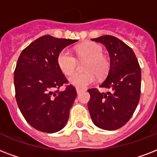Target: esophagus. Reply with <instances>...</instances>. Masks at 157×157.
<instances>
[{
    "instance_id": "34e87169",
    "label": "esophagus",
    "mask_w": 157,
    "mask_h": 157,
    "mask_svg": "<svg viewBox=\"0 0 157 157\" xmlns=\"http://www.w3.org/2000/svg\"><path fill=\"white\" fill-rule=\"evenodd\" d=\"M76 92H77V93H78V94H79L80 92H82V90H81V89H79V88H76Z\"/></svg>"
}]
</instances>
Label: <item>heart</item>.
Wrapping results in <instances>:
<instances>
[{
    "label": "heart",
    "instance_id": "heart-1",
    "mask_svg": "<svg viewBox=\"0 0 157 157\" xmlns=\"http://www.w3.org/2000/svg\"><path fill=\"white\" fill-rule=\"evenodd\" d=\"M80 59L86 58L87 61L84 66L85 73L75 72L77 66V59L69 49L62 50L57 57L58 65L65 75H71L69 82L77 88H85L92 84L96 79V75L101 78L106 74L109 69V63L102 56V48L95 42H85L78 46L75 49Z\"/></svg>",
    "mask_w": 157,
    "mask_h": 157
}]
</instances>
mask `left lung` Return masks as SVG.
<instances>
[{"instance_id":"left-lung-1","label":"left lung","mask_w":157,"mask_h":157,"mask_svg":"<svg viewBox=\"0 0 157 157\" xmlns=\"http://www.w3.org/2000/svg\"><path fill=\"white\" fill-rule=\"evenodd\" d=\"M92 41L102 43L110 56V70L100 85L111 92L87 90V104L93 124L105 130H115L130 120L138 106L141 94V69L134 52L119 38L110 35Z\"/></svg>"}]
</instances>
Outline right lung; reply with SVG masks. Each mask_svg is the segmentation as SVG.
<instances>
[{
	"instance_id": "right-lung-1",
	"label": "right lung",
	"mask_w": 157,
	"mask_h": 157,
	"mask_svg": "<svg viewBox=\"0 0 157 157\" xmlns=\"http://www.w3.org/2000/svg\"><path fill=\"white\" fill-rule=\"evenodd\" d=\"M76 42L45 35L29 45L18 59L14 73L17 104L27 122L37 130L56 133L67 124L77 92L72 85L56 90L68 82L57 57Z\"/></svg>"
}]
</instances>
